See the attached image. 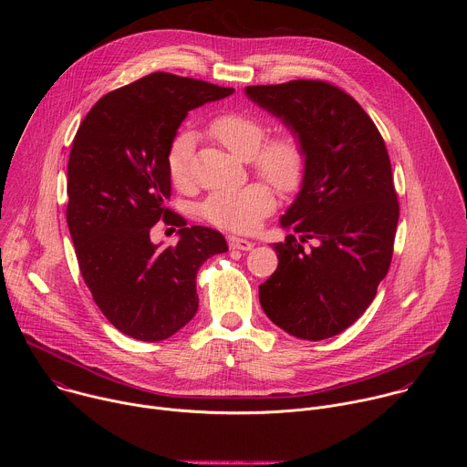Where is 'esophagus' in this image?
<instances>
[{
  "label": "esophagus",
  "mask_w": 467,
  "mask_h": 467,
  "mask_svg": "<svg viewBox=\"0 0 467 467\" xmlns=\"http://www.w3.org/2000/svg\"><path fill=\"white\" fill-rule=\"evenodd\" d=\"M227 244L231 249H240V251H249L253 247V244L245 238H238V236H227Z\"/></svg>",
  "instance_id": "34e87169"
}]
</instances>
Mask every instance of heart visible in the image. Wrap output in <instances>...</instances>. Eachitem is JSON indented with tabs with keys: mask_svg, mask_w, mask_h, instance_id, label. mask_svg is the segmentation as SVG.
Wrapping results in <instances>:
<instances>
[{
	"mask_svg": "<svg viewBox=\"0 0 467 467\" xmlns=\"http://www.w3.org/2000/svg\"><path fill=\"white\" fill-rule=\"evenodd\" d=\"M209 135L236 157L249 161L253 170L285 193L299 190L306 175V150L294 132L268 139L264 119L245 112H222L207 125ZM195 139L182 130L171 140L166 153V170L171 182L188 190L192 186V153ZM275 209L274 190L265 182H251L240 190L211 193L203 205V216L216 227L249 233Z\"/></svg>",
	"mask_w": 467,
	"mask_h": 467,
	"instance_id": "b5f03b06",
	"label": "heart"
}]
</instances>
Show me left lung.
<instances>
[{
  "mask_svg": "<svg viewBox=\"0 0 467 467\" xmlns=\"http://www.w3.org/2000/svg\"><path fill=\"white\" fill-rule=\"evenodd\" d=\"M245 92L306 150L301 192L281 218L294 234L274 245L279 265L258 286L260 305L292 337H337L371 305L391 262L399 202L388 150L373 119L337 85L296 79ZM308 239L315 245L306 248Z\"/></svg>",
  "mask_w": 467,
  "mask_h": 467,
  "instance_id": "obj_1",
  "label": "left lung"
}]
</instances>
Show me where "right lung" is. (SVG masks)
<instances>
[{"instance_id": "right-lung-1", "label": "right lung", "mask_w": 467, "mask_h": 467, "mask_svg": "<svg viewBox=\"0 0 467 467\" xmlns=\"http://www.w3.org/2000/svg\"><path fill=\"white\" fill-rule=\"evenodd\" d=\"M233 88L166 72L103 96L78 129L68 161L66 222L79 270L103 316L123 335L161 342L197 312L195 275L225 253L222 233L186 225L166 209V153L188 110ZM162 219L180 242L161 250L149 238Z\"/></svg>"}]
</instances>
